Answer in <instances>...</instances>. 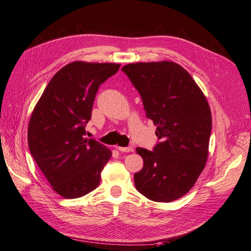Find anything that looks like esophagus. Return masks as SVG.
Instances as JSON below:
<instances>
[{
  "mask_svg": "<svg viewBox=\"0 0 251 251\" xmlns=\"http://www.w3.org/2000/svg\"><path fill=\"white\" fill-rule=\"evenodd\" d=\"M117 149L120 151V152H133V148L132 146H127V148H122V146H117Z\"/></svg>",
  "mask_w": 251,
  "mask_h": 251,
  "instance_id": "esophagus-1",
  "label": "esophagus"
}]
</instances>
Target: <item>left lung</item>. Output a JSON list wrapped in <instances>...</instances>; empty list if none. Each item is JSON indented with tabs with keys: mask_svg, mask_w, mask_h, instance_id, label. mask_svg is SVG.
<instances>
[{
	"mask_svg": "<svg viewBox=\"0 0 251 251\" xmlns=\"http://www.w3.org/2000/svg\"><path fill=\"white\" fill-rule=\"evenodd\" d=\"M122 71L140 93L160 140L153 151L136 149L143 158V168L134 175L136 190L155 202L177 200L205 167L212 130L209 102L191 75L172 61L130 63Z\"/></svg>",
	"mask_w": 251,
	"mask_h": 251,
	"instance_id": "8db88e82",
	"label": "left lung"
}]
</instances>
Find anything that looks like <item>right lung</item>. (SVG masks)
Instances as JSON below:
<instances>
[{
	"label": "right lung",
	"instance_id": "right-lung-1",
	"mask_svg": "<svg viewBox=\"0 0 251 251\" xmlns=\"http://www.w3.org/2000/svg\"><path fill=\"white\" fill-rule=\"evenodd\" d=\"M120 64L75 61L47 85L28 125V146L53 190L67 199L87 195L100 183L111 151L85 138L100 85Z\"/></svg>",
	"mask_w": 251,
	"mask_h": 251
}]
</instances>
